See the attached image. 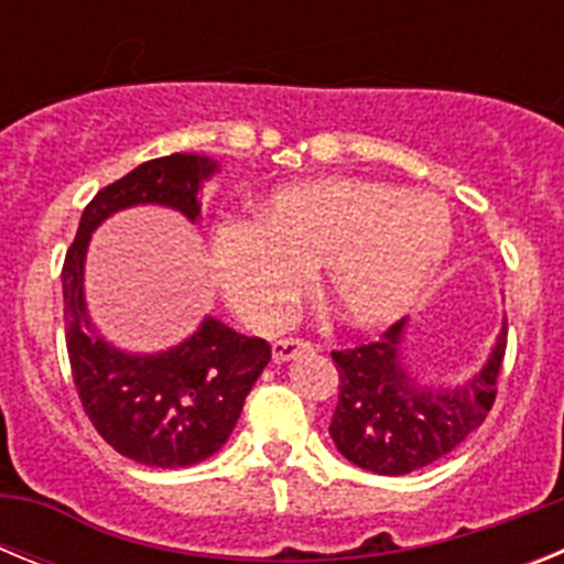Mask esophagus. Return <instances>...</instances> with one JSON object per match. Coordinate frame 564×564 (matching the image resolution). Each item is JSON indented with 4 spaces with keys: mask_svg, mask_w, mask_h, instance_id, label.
<instances>
[{
    "mask_svg": "<svg viewBox=\"0 0 564 564\" xmlns=\"http://www.w3.org/2000/svg\"><path fill=\"white\" fill-rule=\"evenodd\" d=\"M316 350V344L307 341V338H276L273 341V358L279 364L291 361V358L302 356V352H313Z\"/></svg>",
    "mask_w": 564,
    "mask_h": 564,
    "instance_id": "obj_1",
    "label": "esophagus"
}]
</instances>
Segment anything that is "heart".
I'll list each match as a JSON object with an SVG mask.
<instances>
[{"label": "heart", "mask_w": 564, "mask_h": 564, "mask_svg": "<svg viewBox=\"0 0 564 564\" xmlns=\"http://www.w3.org/2000/svg\"><path fill=\"white\" fill-rule=\"evenodd\" d=\"M455 220L435 194H403L364 177L279 188L257 223H223L212 271L239 316L273 325L322 271V296L341 322L381 327L410 311L449 257Z\"/></svg>", "instance_id": "b5f03b06"}]
</instances>
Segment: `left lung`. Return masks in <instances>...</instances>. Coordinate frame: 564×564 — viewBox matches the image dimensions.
I'll list each match as a JSON object with an SVG mask.
<instances>
[{"label": "left lung", "instance_id": "left-lung-1", "mask_svg": "<svg viewBox=\"0 0 564 564\" xmlns=\"http://www.w3.org/2000/svg\"><path fill=\"white\" fill-rule=\"evenodd\" d=\"M403 322L390 325L376 341L333 350L338 370V403L330 437L358 468L398 477L455 452L488 417L497 398V376L506 358L508 327L486 367L455 390L415 387L401 361Z\"/></svg>", "mask_w": 564, "mask_h": 564}]
</instances>
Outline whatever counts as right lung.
I'll list each match as a JSON object with an SVG mask.
<instances>
[{
	"mask_svg": "<svg viewBox=\"0 0 564 564\" xmlns=\"http://www.w3.org/2000/svg\"><path fill=\"white\" fill-rule=\"evenodd\" d=\"M214 169L217 163L208 158L177 152L141 163L87 203L64 257V338L73 383L98 435L118 455L143 466L186 468L220 452L253 381L271 361V344L206 318L174 350L158 356L115 350L87 318L84 253L89 234L109 214L138 203H161L197 220L200 181Z\"/></svg>",
	"mask_w": 564,
	"mask_h": 564,
	"instance_id": "add662e5",
	"label": "right lung"
}]
</instances>
